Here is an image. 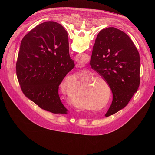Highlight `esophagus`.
<instances>
[{"label": "esophagus", "instance_id": "obj_1", "mask_svg": "<svg viewBox=\"0 0 155 155\" xmlns=\"http://www.w3.org/2000/svg\"><path fill=\"white\" fill-rule=\"evenodd\" d=\"M77 68H80V65H77Z\"/></svg>", "mask_w": 155, "mask_h": 155}]
</instances>
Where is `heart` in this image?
<instances>
[{
	"instance_id": "obj_1",
	"label": "heart",
	"mask_w": 155,
	"mask_h": 155,
	"mask_svg": "<svg viewBox=\"0 0 155 155\" xmlns=\"http://www.w3.org/2000/svg\"><path fill=\"white\" fill-rule=\"evenodd\" d=\"M91 77V75L90 74H87L83 76V78H86L84 80L81 84V89L83 88L84 87H86L88 84H90L92 82L94 81V83H92L90 84V86H88L86 88V90L84 91L83 94L81 96V99L84 101H86L87 104H90L94 109V106H96V105L98 104V102H100V101L104 98V96L101 95L97 89V84L96 83V81H101L104 82V80L100 76H96V77ZM72 99L74 101H77V98L76 96H72Z\"/></svg>"
}]
</instances>
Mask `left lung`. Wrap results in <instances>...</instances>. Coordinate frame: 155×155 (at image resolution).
I'll use <instances>...</instances> for the list:
<instances>
[{
    "label": "left lung",
    "instance_id": "1",
    "mask_svg": "<svg viewBox=\"0 0 155 155\" xmlns=\"http://www.w3.org/2000/svg\"><path fill=\"white\" fill-rule=\"evenodd\" d=\"M64 34L68 32L60 25ZM91 69L108 83L113 101L105 117L125 107L140 84V56L129 37L115 28L102 29L97 34L90 62Z\"/></svg>",
    "mask_w": 155,
    "mask_h": 155
}]
</instances>
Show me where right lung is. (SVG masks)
Listing matches in <instances>:
<instances>
[{
	"mask_svg": "<svg viewBox=\"0 0 155 155\" xmlns=\"http://www.w3.org/2000/svg\"><path fill=\"white\" fill-rule=\"evenodd\" d=\"M74 66L68 37L56 22L37 25L21 40L16 65L17 78L25 96L43 110L67 114L58 90Z\"/></svg>",
	"mask_w": 155,
	"mask_h": 155,
	"instance_id": "1",
	"label": "right lung"
}]
</instances>
